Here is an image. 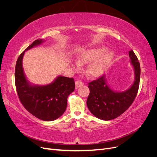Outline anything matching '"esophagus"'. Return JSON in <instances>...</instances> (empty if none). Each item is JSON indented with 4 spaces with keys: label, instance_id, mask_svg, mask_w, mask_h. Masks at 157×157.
Instances as JSON below:
<instances>
[{
    "label": "esophagus",
    "instance_id": "1",
    "mask_svg": "<svg viewBox=\"0 0 157 157\" xmlns=\"http://www.w3.org/2000/svg\"><path fill=\"white\" fill-rule=\"evenodd\" d=\"M83 85H84V83L80 81V80H77V81L75 82V87H76V88H77V89L80 86H83Z\"/></svg>",
    "mask_w": 157,
    "mask_h": 157
}]
</instances>
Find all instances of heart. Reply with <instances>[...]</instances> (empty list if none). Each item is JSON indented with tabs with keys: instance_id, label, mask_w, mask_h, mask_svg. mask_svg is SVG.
Returning <instances> with one entry per match:
<instances>
[{
	"instance_id": "obj_1",
	"label": "heart",
	"mask_w": 157,
	"mask_h": 157,
	"mask_svg": "<svg viewBox=\"0 0 157 157\" xmlns=\"http://www.w3.org/2000/svg\"><path fill=\"white\" fill-rule=\"evenodd\" d=\"M113 57V52L106 50L105 47H96L82 52L78 57L77 62L71 63V67L75 71H78L80 66L88 64L85 74L90 78H96L103 73Z\"/></svg>"
}]
</instances>
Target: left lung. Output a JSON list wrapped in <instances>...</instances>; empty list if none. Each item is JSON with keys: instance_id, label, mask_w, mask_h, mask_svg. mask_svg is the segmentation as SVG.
Wrapping results in <instances>:
<instances>
[{"instance_id": "1", "label": "left lung", "mask_w": 157, "mask_h": 157, "mask_svg": "<svg viewBox=\"0 0 157 157\" xmlns=\"http://www.w3.org/2000/svg\"><path fill=\"white\" fill-rule=\"evenodd\" d=\"M131 64L134 69V81L130 88L124 92L113 90L107 84L105 75L90 82L88 108L93 115L103 121L119 117L132 105L138 91L140 80V65L132 50L129 51Z\"/></svg>"}]
</instances>
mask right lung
<instances>
[{"instance_id":"obj_1","label":"right lung","mask_w":157,"mask_h":157,"mask_svg":"<svg viewBox=\"0 0 157 157\" xmlns=\"http://www.w3.org/2000/svg\"><path fill=\"white\" fill-rule=\"evenodd\" d=\"M36 40L19 56L15 69V84L19 99L33 115L44 121H52L63 115L67 108V98L75 88L73 78L59 76L52 83L40 86L31 84L23 72L22 59L25 52L41 44Z\"/></svg>"}]
</instances>
